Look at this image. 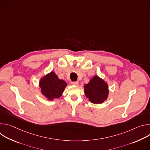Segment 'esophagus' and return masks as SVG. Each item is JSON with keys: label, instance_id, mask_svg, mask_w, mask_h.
Segmentation results:
<instances>
[{"label": "esophagus", "instance_id": "34e87169", "mask_svg": "<svg viewBox=\"0 0 150 150\" xmlns=\"http://www.w3.org/2000/svg\"><path fill=\"white\" fill-rule=\"evenodd\" d=\"M72 84L74 85H76V86H77V85H78V84H79V82H78V81L72 82Z\"/></svg>", "mask_w": 150, "mask_h": 150}]
</instances>
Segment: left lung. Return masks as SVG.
Masks as SVG:
<instances>
[{
  "instance_id": "8db88e82",
  "label": "left lung",
  "mask_w": 150,
  "mask_h": 150,
  "mask_svg": "<svg viewBox=\"0 0 150 150\" xmlns=\"http://www.w3.org/2000/svg\"><path fill=\"white\" fill-rule=\"evenodd\" d=\"M84 93L88 100L94 104H101L108 98V84L98 75H95L90 82L83 85Z\"/></svg>"
}]
</instances>
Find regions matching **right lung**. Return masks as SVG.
I'll list each match as a JSON object with an SVG mask.
<instances>
[{
    "instance_id": "right-lung-1",
    "label": "right lung",
    "mask_w": 150,
    "mask_h": 150,
    "mask_svg": "<svg viewBox=\"0 0 150 150\" xmlns=\"http://www.w3.org/2000/svg\"><path fill=\"white\" fill-rule=\"evenodd\" d=\"M67 85L65 81L60 79L53 71L41 77L39 81L41 93L50 101L60 98Z\"/></svg>"
}]
</instances>
